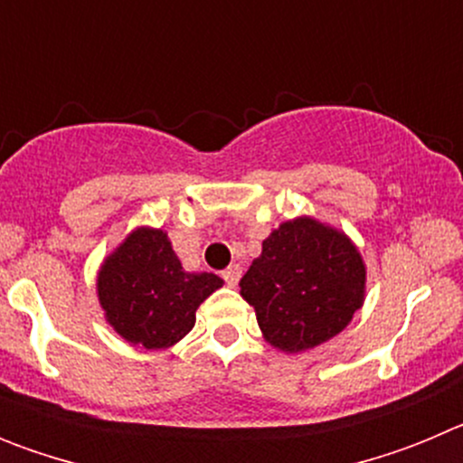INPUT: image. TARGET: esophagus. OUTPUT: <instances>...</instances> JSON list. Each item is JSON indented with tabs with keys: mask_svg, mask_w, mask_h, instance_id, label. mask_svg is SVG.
I'll list each match as a JSON object with an SVG mask.
<instances>
[{
	"mask_svg": "<svg viewBox=\"0 0 463 463\" xmlns=\"http://www.w3.org/2000/svg\"><path fill=\"white\" fill-rule=\"evenodd\" d=\"M241 273H243V269H241L239 264H232V267L224 269V271H222V278H224V282H227V285H232V288H234L236 282H239Z\"/></svg>",
	"mask_w": 463,
	"mask_h": 463,
	"instance_id": "34e87169",
	"label": "esophagus"
}]
</instances>
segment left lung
Here are the masks:
<instances>
[{
	"mask_svg": "<svg viewBox=\"0 0 463 463\" xmlns=\"http://www.w3.org/2000/svg\"><path fill=\"white\" fill-rule=\"evenodd\" d=\"M239 285L264 341L297 354L353 322L366 297V264L345 232L301 215L264 239Z\"/></svg>",
	"mask_w": 463,
	"mask_h": 463,
	"instance_id": "8db88e82",
	"label": "left lung"
}]
</instances>
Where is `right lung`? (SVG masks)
I'll use <instances>...</instances> for the list:
<instances>
[{
  "instance_id": "1",
  "label": "right lung",
  "mask_w": 463,
  "mask_h": 463,
  "mask_svg": "<svg viewBox=\"0 0 463 463\" xmlns=\"http://www.w3.org/2000/svg\"><path fill=\"white\" fill-rule=\"evenodd\" d=\"M222 282L215 273L185 271L165 229L137 227L101 261L97 297L118 336L165 350L190 334L196 308Z\"/></svg>"
}]
</instances>
